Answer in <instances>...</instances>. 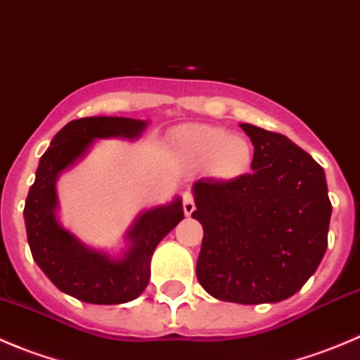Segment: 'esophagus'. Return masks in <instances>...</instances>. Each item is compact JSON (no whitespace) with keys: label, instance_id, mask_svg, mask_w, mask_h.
Returning a JSON list of instances; mask_svg holds the SVG:
<instances>
[{"label":"esophagus","instance_id":"esophagus-1","mask_svg":"<svg viewBox=\"0 0 360 360\" xmlns=\"http://www.w3.org/2000/svg\"><path fill=\"white\" fill-rule=\"evenodd\" d=\"M183 212L186 217H190L193 212H195V200H193L192 192L183 193Z\"/></svg>","mask_w":360,"mask_h":360}]
</instances>
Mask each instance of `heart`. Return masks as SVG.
Masks as SVG:
<instances>
[{
  "instance_id": "1",
  "label": "heart",
  "mask_w": 360,
  "mask_h": 360,
  "mask_svg": "<svg viewBox=\"0 0 360 360\" xmlns=\"http://www.w3.org/2000/svg\"><path fill=\"white\" fill-rule=\"evenodd\" d=\"M181 156L220 181H236L251 172L255 148L244 136H233L213 125H184L176 132Z\"/></svg>"
}]
</instances>
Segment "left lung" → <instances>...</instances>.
I'll list each match as a JSON object with an SVG mask.
<instances>
[{
  "label": "left lung",
  "instance_id": "left-lung-1",
  "mask_svg": "<svg viewBox=\"0 0 360 360\" xmlns=\"http://www.w3.org/2000/svg\"><path fill=\"white\" fill-rule=\"evenodd\" d=\"M255 147L252 172L193 184L204 236L197 280L213 297L278 303L307 283L328 245L332 204L325 170L283 134L240 124Z\"/></svg>",
  "mask_w": 360,
  "mask_h": 360
}]
</instances>
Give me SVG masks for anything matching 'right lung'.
Returning a JSON list of instances; mask_svg holds the SVG:
<instances>
[{
    "label": "right lung",
    "instance_id": "add662e5",
    "mask_svg": "<svg viewBox=\"0 0 360 360\" xmlns=\"http://www.w3.org/2000/svg\"><path fill=\"white\" fill-rule=\"evenodd\" d=\"M147 120L89 116L73 120L53 136L39 161L35 181L25 202V224L35 264L64 294L93 305H120L136 300L150 280L156 245L184 219L183 200L145 210L129 228L127 249L120 257L93 249L57 220L55 184L60 174L86 156L96 140H136Z\"/></svg>",
    "mask_w": 360,
    "mask_h": 360
}]
</instances>
